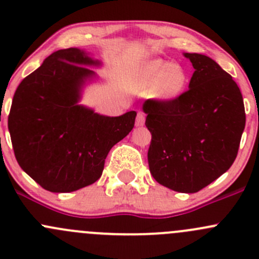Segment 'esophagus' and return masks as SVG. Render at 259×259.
<instances>
[{"mask_svg":"<svg viewBox=\"0 0 259 259\" xmlns=\"http://www.w3.org/2000/svg\"><path fill=\"white\" fill-rule=\"evenodd\" d=\"M144 124H145V114L142 113V111H139L137 115V121H135V125H137V126H143Z\"/></svg>","mask_w":259,"mask_h":259,"instance_id":"obj_1","label":"esophagus"}]
</instances>
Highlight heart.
<instances>
[{"mask_svg":"<svg viewBox=\"0 0 259 259\" xmlns=\"http://www.w3.org/2000/svg\"><path fill=\"white\" fill-rule=\"evenodd\" d=\"M189 82L185 67L170 64L161 59L149 60L140 64L130 75L133 91L149 95L153 94L161 101H174L183 95Z\"/></svg>","mask_w":259,"mask_h":259,"instance_id":"1","label":"heart"}]
</instances>
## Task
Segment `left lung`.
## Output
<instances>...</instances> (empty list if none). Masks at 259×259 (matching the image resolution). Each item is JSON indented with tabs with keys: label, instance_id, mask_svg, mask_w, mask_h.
<instances>
[{
	"label": "left lung",
	"instance_id": "obj_1",
	"mask_svg": "<svg viewBox=\"0 0 259 259\" xmlns=\"http://www.w3.org/2000/svg\"><path fill=\"white\" fill-rule=\"evenodd\" d=\"M194 72L189 90L174 101L146 100L151 133L149 169L159 184L197 193L236 160L245 126L241 90L228 72L205 55L188 54Z\"/></svg>",
	"mask_w": 259,
	"mask_h": 259
}]
</instances>
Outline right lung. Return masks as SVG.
<instances>
[{
  "label": "right lung",
  "mask_w": 259,
  "mask_h": 259,
  "mask_svg": "<svg viewBox=\"0 0 259 259\" xmlns=\"http://www.w3.org/2000/svg\"><path fill=\"white\" fill-rule=\"evenodd\" d=\"M103 62L77 48L55 51L18 85L9 115L17 163L44 189L70 193L101 177L110 149L133 130L137 111L106 116L80 104L89 67Z\"/></svg>",
  "instance_id": "obj_1"
}]
</instances>
